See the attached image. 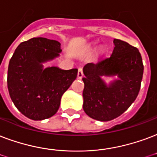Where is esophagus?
<instances>
[{"instance_id":"34e87169","label":"esophagus","mask_w":157,"mask_h":157,"mask_svg":"<svg viewBox=\"0 0 157 157\" xmlns=\"http://www.w3.org/2000/svg\"><path fill=\"white\" fill-rule=\"evenodd\" d=\"M84 74H83V71H82V69H79L78 70V73H77V78L79 79H81L82 77H83Z\"/></svg>"}]
</instances>
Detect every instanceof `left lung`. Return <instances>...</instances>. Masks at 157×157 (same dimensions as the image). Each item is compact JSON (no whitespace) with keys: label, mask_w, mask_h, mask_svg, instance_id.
<instances>
[{"label":"left lung","mask_w":157,"mask_h":157,"mask_svg":"<svg viewBox=\"0 0 157 157\" xmlns=\"http://www.w3.org/2000/svg\"><path fill=\"white\" fill-rule=\"evenodd\" d=\"M113 44L110 57L83 67V109L99 121H110L130 107L139 93L143 75L137 48L120 39H115ZM104 75H117L118 79L107 85L101 78Z\"/></svg>","instance_id":"8db88e82"}]
</instances>
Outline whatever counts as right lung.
Returning <instances> with one entry per match:
<instances>
[{
	"label": "right lung",
	"mask_w": 157,
	"mask_h": 157,
	"mask_svg": "<svg viewBox=\"0 0 157 157\" xmlns=\"http://www.w3.org/2000/svg\"><path fill=\"white\" fill-rule=\"evenodd\" d=\"M61 52L59 42L33 38L22 42L10 60L7 75L10 96L27 118L43 120L54 115L63 94L76 80V68L44 69L42 63L58 57Z\"/></svg>",
	"instance_id": "obj_1"
}]
</instances>
